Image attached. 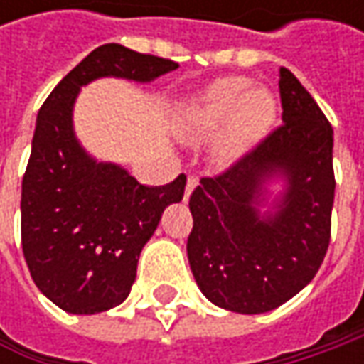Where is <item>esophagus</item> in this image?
Listing matches in <instances>:
<instances>
[{"label": "esophagus", "instance_id": "34e87169", "mask_svg": "<svg viewBox=\"0 0 364 364\" xmlns=\"http://www.w3.org/2000/svg\"><path fill=\"white\" fill-rule=\"evenodd\" d=\"M198 186V178L194 174H190L188 178H186V188H184V200H188L190 194H192V190Z\"/></svg>", "mask_w": 364, "mask_h": 364}]
</instances>
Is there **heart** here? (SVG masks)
Here are the masks:
<instances>
[{"mask_svg":"<svg viewBox=\"0 0 364 364\" xmlns=\"http://www.w3.org/2000/svg\"><path fill=\"white\" fill-rule=\"evenodd\" d=\"M275 101L267 91H249V80L218 78L204 91L190 97L180 113L176 132L182 139H200L218 132V151L237 156L272 127Z\"/></svg>","mask_w":364,"mask_h":364,"instance_id":"heart-1","label":"heart"}]
</instances>
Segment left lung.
<instances>
[{"label":"left lung","instance_id":"obj_1","mask_svg":"<svg viewBox=\"0 0 364 364\" xmlns=\"http://www.w3.org/2000/svg\"><path fill=\"white\" fill-rule=\"evenodd\" d=\"M284 125L190 196L192 275L204 296L237 314H263L314 279L330 243L332 127L312 95L279 68ZM277 179L284 188L269 198Z\"/></svg>","mask_w":364,"mask_h":364}]
</instances>
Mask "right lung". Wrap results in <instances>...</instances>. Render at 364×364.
Returning a JSON list of instances; mask_svg holds the SVG:
<instances>
[{"mask_svg": "<svg viewBox=\"0 0 364 364\" xmlns=\"http://www.w3.org/2000/svg\"><path fill=\"white\" fill-rule=\"evenodd\" d=\"M178 64L121 44L95 48L56 85L38 113L21 180V249L38 289L68 314H99L132 291L137 259L186 176L144 186L119 164L80 146L73 111L97 78L151 82Z\"/></svg>", "mask_w": 364, "mask_h": 364, "instance_id": "right-lung-1", "label": "right lung"}]
</instances>
